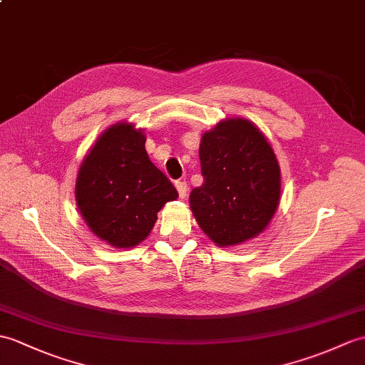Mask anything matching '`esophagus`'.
Here are the masks:
<instances>
[{
  "mask_svg": "<svg viewBox=\"0 0 365 365\" xmlns=\"http://www.w3.org/2000/svg\"><path fill=\"white\" fill-rule=\"evenodd\" d=\"M175 188H177V191H179L180 199H185L186 192H188V186H186V182H183V180L175 182Z\"/></svg>",
  "mask_w": 365,
  "mask_h": 365,
  "instance_id": "obj_1",
  "label": "esophagus"
}]
</instances>
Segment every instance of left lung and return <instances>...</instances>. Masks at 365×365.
I'll return each instance as SVG.
<instances>
[{
  "label": "left lung",
  "instance_id": "8db88e82",
  "mask_svg": "<svg viewBox=\"0 0 365 365\" xmlns=\"http://www.w3.org/2000/svg\"><path fill=\"white\" fill-rule=\"evenodd\" d=\"M203 183L190 194V208L217 247L257 238L279 203L282 174L275 152L259 127L225 118L202 135Z\"/></svg>",
  "mask_w": 365,
  "mask_h": 365
}]
</instances>
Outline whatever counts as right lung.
<instances>
[{"label":"right lung","mask_w":365,"mask_h":365,"mask_svg":"<svg viewBox=\"0 0 365 365\" xmlns=\"http://www.w3.org/2000/svg\"><path fill=\"white\" fill-rule=\"evenodd\" d=\"M146 133L120 121L99 135L83 157L74 196L81 216L99 240L132 249L149 236L157 213L179 192L150 162Z\"/></svg>","instance_id":"obj_1"}]
</instances>
